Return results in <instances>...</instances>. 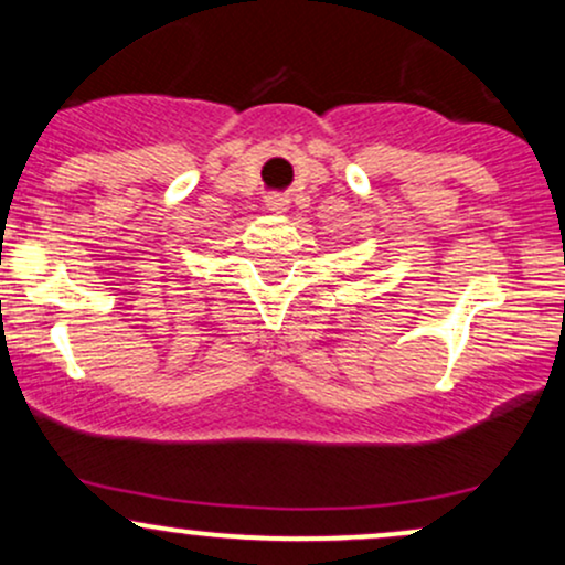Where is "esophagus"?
I'll list each match as a JSON object with an SVG mask.
<instances>
[{"instance_id":"esophagus-1","label":"esophagus","mask_w":565,"mask_h":565,"mask_svg":"<svg viewBox=\"0 0 565 565\" xmlns=\"http://www.w3.org/2000/svg\"><path fill=\"white\" fill-rule=\"evenodd\" d=\"M265 206H268L270 212H287L289 210V199L281 196V193H270V196L265 199Z\"/></svg>"}]
</instances>
